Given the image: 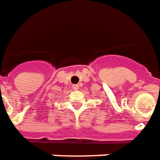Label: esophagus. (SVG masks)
Segmentation results:
<instances>
[{
  "instance_id": "34e87169",
  "label": "esophagus",
  "mask_w": 160,
  "mask_h": 160,
  "mask_svg": "<svg viewBox=\"0 0 160 160\" xmlns=\"http://www.w3.org/2000/svg\"><path fill=\"white\" fill-rule=\"evenodd\" d=\"M72 87H73V90H78L79 89V85H78V84H74V85L72 86Z\"/></svg>"
}]
</instances>
